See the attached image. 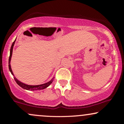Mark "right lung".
Here are the masks:
<instances>
[{
  "label": "right lung",
  "mask_w": 124,
  "mask_h": 124,
  "mask_svg": "<svg viewBox=\"0 0 124 124\" xmlns=\"http://www.w3.org/2000/svg\"><path fill=\"white\" fill-rule=\"evenodd\" d=\"M16 39H15V41L13 42L12 45V46H11V50H10V55H9V62H8V64H9V65H8V67H9V71L11 72V74H12V75H13V73L12 70V69H11V64H10V62H11V59L12 55L13 48V46H14V45H15V41H16ZM13 76H14V75H13ZM14 79H15V81L16 82L17 84L18 85L20 86V87H21L22 88H23V89H24L25 90H30V91L40 90H43L44 89H46V88L48 87V86H50V85L51 84V83L52 82V81H53V79H52L50 81H49V82L46 83V84H44L39 85H28L25 84L23 82H20V81H18V79H17L15 77H14Z\"/></svg>",
  "instance_id": "1"
}]
</instances>
